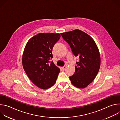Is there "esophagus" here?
I'll return each instance as SVG.
<instances>
[{
	"label": "esophagus",
	"mask_w": 120,
	"mask_h": 120,
	"mask_svg": "<svg viewBox=\"0 0 120 120\" xmlns=\"http://www.w3.org/2000/svg\"><path fill=\"white\" fill-rule=\"evenodd\" d=\"M66 67H67L66 66H63V67H62V69L63 70H64L66 69Z\"/></svg>",
	"instance_id": "esophagus-1"
}]
</instances>
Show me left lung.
<instances>
[{
    "instance_id": "1",
    "label": "left lung",
    "mask_w": 120,
    "mask_h": 120,
    "mask_svg": "<svg viewBox=\"0 0 120 120\" xmlns=\"http://www.w3.org/2000/svg\"><path fill=\"white\" fill-rule=\"evenodd\" d=\"M70 45L73 54L79 57L75 74L69 77L73 85L84 88L94 79L99 70L101 58L98 48L93 39L86 33L75 29L61 33Z\"/></svg>"
}]
</instances>
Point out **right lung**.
Returning <instances> with one entry per match:
<instances>
[{
  "instance_id": "add662e5",
  "label": "right lung",
  "mask_w": 120,
  "mask_h": 120,
  "mask_svg": "<svg viewBox=\"0 0 120 120\" xmlns=\"http://www.w3.org/2000/svg\"><path fill=\"white\" fill-rule=\"evenodd\" d=\"M60 37L59 34L40 33L30 39L25 48L24 69L32 82L41 89L52 86L60 71L51 60L52 49Z\"/></svg>"
}]
</instances>
